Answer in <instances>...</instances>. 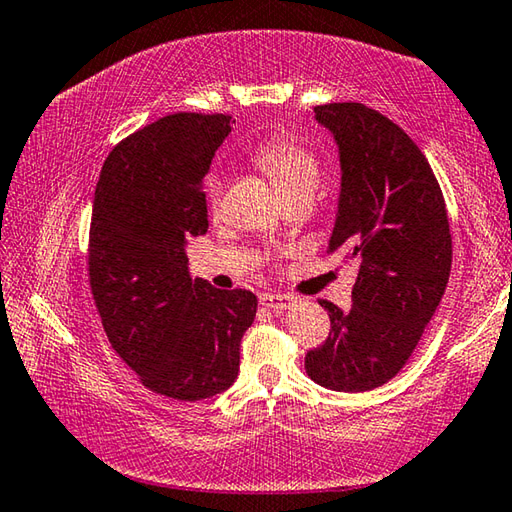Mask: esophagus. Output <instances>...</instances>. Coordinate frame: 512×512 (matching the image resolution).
<instances>
[{
	"label": "esophagus",
	"mask_w": 512,
	"mask_h": 512,
	"mask_svg": "<svg viewBox=\"0 0 512 512\" xmlns=\"http://www.w3.org/2000/svg\"><path fill=\"white\" fill-rule=\"evenodd\" d=\"M259 304L275 313H282L286 309H291V306L295 304V297L282 295V293H264V295H259Z\"/></svg>",
	"instance_id": "obj_1"
}]
</instances>
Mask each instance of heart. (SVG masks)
Instances as JSON below:
<instances>
[{"label": "heart", "instance_id": "1", "mask_svg": "<svg viewBox=\"0 0 512 512\" xmlns=\"http://www.w3.org/2000/svg\"><path fill=\"white\" fill-rule=\"evenodd\" d=\"M253 161L262 167L264 174H268V179L275 183V188L282 192L284 199L300 192L315 194V190H318L320 163L300 143L273 136L255 147ZM206 194L210 206L217 208L221 199V181L217 176H210L208 179Z\"/></svg>", "mask_w": 512, "mask_h": 512}]
</instances>
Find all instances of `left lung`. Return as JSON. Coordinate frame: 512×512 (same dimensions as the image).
<instances>
[{
  "label": "left lung",
  "instance_id": "left-lung-1",
  "mask_svg": "<svg viewBox=\"0 0 512 512\" xmlns=\"http://www.w3.org/2000/svg\"><path fill=\"white\" fill-rule=\"evenodd\" d=\"M340 154L338 215L329 253L358 264L351 309L320 300L329 338L304 358L311 380L367 392L410 360L445 293L452 235L443 192L416 143L360 102L315 107Z\"/></svg>",
  "mask_w": 512,
  "mask_h": 512
}]
</instances>
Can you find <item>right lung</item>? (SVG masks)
<instances>
[{"label": "right lung", "mask_w": 512, "mask_h": 512, "mask_svg": "<svg viewBox=\"0 0 512 512\" xmlns=\"http://www.w3.org/2000/svg\"><path fill=\"white\" fill-rule=\"evenodd\" d=\"M226 114H172L120 141L102 165L89 282L111 347L141 383L176 401L226 392L257 297L192 280L185 246L208 232L203 176Z\"/></svg>", "instance_id": "right-lung-1"}]
</instances>
